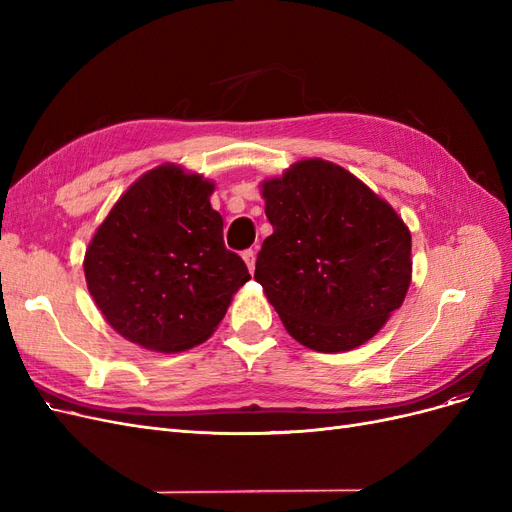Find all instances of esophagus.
I'll return each mask as SVG.
<instances>
[{"label":"esophagus","instance_id":"obj_1","mask_svg":"<svg viewBox=\"0 0 512 512\" xmlns=\"http://www.w3.org/2000/svg\"><path fill=\"white\" fill-rule=\"evenodd\" d=\"M243 260H245L247 269H250V273H254V269H256V252L254 250H245L243 252Z\"/></svg>","mask_w":512,"mask_h":512}]
</instances>
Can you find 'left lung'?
Returning a JSON list of instances; mask_svg holds the SVG:
<instances>
[{
	"label": "left lung",
	"mask_w": 512,
	"mask_h": 512,
	"mask_svg": "<svg viewBox=\"0 0 512 512\" xmlns=\"http://www.w3.org/2000/svg\"><path fill=\"white\" fill-rule=\"evenodd\" d=\"M273 235L254 280L286 331L316 352L369 342L401 307L412 280V237L397 211L333 162H294L260 183Z\"/></svg>",
	"instance_id": "obj_1"
}]
</instances>
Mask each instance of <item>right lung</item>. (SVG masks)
I'll return each mask as SVG.
<instances>
[{
	"mask_svg": "<svg viewBox=\"0 0 512 512\" xmlns=\"http://www.w3.org/2000/svg\"><path fill=\"white\" fill-rule=\"evenodd\" d=\"M213 190L203 175L160 164L121 194L89 241V294L128 342L156 352L203 344L250 280L226 250Z\"/></svg>",
	"mask_w": 512,
	"mask_h": 512,
	"instance_id": "1",
	"label": "right lung"
}]
</instances>
